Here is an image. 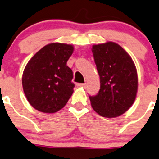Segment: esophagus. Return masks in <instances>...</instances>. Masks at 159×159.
Returning <instances> with one entry per match:
<instances>
[{"mask_svg":"<svg viewBox=\"0 0 159 159\" xmlns=\"http://www.w3.org/2000/svg\"><path fill=\"white\" fill-rule=\"evenodd\" d=\"M77 86L82 88H86V83H78L77 84Z\"/></svg>","mask_w":159,"mask_h":159,"instance_id":"obj_1","label":"esophagus"}]
</instances>
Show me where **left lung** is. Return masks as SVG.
<instances>
[{
  "mask_svg": "<svg viewBox=\"0 0 159 159\" xmlns=\"http://www.w3.org/2000/svg\"><path fill=\"white\" fill-rule=\"evenodd\" d=\"M92 52L100 77L99 91L90 96L92 107L101 116H119L135 101L138 80L134 62L114 42L93 45Z\"/></svg>",
  "mask_w": 159,
  "mask_h": 159,
  "instance_id": "1",
  "label": "left lung"
}]
</instances>
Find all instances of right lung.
Masks as SVG:
<instances>
[{"label": "right lung", "mask_w": 159, "mask_h": 159, "mask_svg": "<svg viewBox=\"0 0 159 159\" xmlns=\"http://www.w3.org/2000/svg\"><path fill=\"white\" fill-rule=\"evenodd\" d=\"M73 46L52 43L34 55L22 74L24 94L34 109L55 113L63 108L73 93V71L67 61Z\"/></svg>", "instance_id": "1"}]
</instances>
